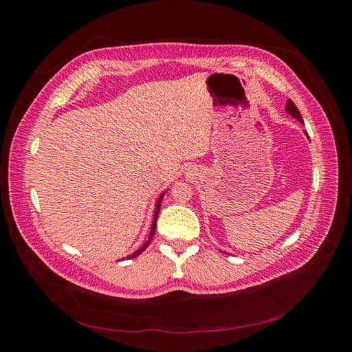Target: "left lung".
<instances>
[{"instance_id": "1", "label": "left lung", "mask_w": 352, "mask_h": 352, "mask_svg": "<svg viewBox=\"0 0 352 352\" xmlns=\"http://www.w3.org/2000/svg\"><path fill=\"white\" fill-rule=\"evenodd\" d=\"M285 110H286V113H287V114H291V116L294 117V119H296V120L300 122V123H304V122H302V117H301L300 110L296 109V105H295L291 100H287V101H286V109H285ZM305 135H307V133H305Z\"/></svg>"}]
</instances>
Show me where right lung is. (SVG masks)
Here are the masks:
<instances>
[{
    "label": "right lung",
    "instance_id": "1",
    "mask_svg": "<svg viewBox=\"0 0 352 352\" xmlns=\"http://www.w3.org/2000/svg\"><path fill=\"white\" fill-rule=\"evenodd\" d=\"M164 194H166V190H164V192H163L162 195H160V197L157 198V202H155V210H154V217H153V225H151V230H150V235H148V239H146V242L142 245V247H141L140 250H136L133 254L127 255L126 260H129V258H135V257H138V255H140L141 252H144V251L146 250L148 245H150V242H151V239H153V236H154V233H155V228H157V217H158V212H160V207H162V201H163V197H164Z\"/></svg>",
    "mask_w": 352,
    "mask_h": 352
}]
</instances>
